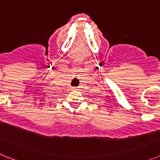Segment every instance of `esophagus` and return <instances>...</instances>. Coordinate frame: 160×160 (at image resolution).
Returning a JSON list of instances; mask_svg holds the SVG:
<instances>
[{
  "label": "esophagus",
  "instance_id": "obj_1",
  "mask_svg": "<svg viewBox=\"0 0 160 160\" xmlns=\"http://www.w3.org/2000/svg\"><path fill=\"white\" fill-rule=\"evenodd\" d=\"M73 89H76V88H73Z\"/></svg>",
  "mask_w": 160,
  "mask_h": 160
}]
</instances>
